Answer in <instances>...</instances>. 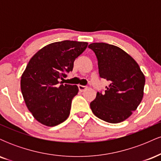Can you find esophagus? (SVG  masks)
Returning <instances> with one entry per match:
<instances>
[{"label": "esophagus", "instance_id": "1", "mask_svg": "<svg viewBox=\"0 0 161 161\" xmlns=\"http://www.w3.org/2000/svg\"><path fill=\"white\" fill-rule=\"evenodd\" d=\"M79 90L80 92H84L85 90L88 88V86H81V85H79Z\"/></svg>", "mask_w": 161, "mask_h": 161}]
</instances>
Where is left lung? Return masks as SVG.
<instances>
[{
	"instance_id": "obj_1",
	"label": "left lung",
	"mask_w": 161,
	"mask_h": 161,
	"mask_svg": "<svg viewBox=\"0 0 161 161\" xmlns=\"http://www.w3.org/2000/svg\"><path fill=\"white\" fill-rule=\"evenodd\" d=\"M88 47L97 59L100 77L109 82L104 93L97 92L90 108L97 117L108 123L124 121L141 103L145 75L136 60L116 46L92 43Z\"/></svg>"
}]
</instances>
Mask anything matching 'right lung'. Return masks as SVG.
Listing matches in <instances>:
<instances>
[{
  "instance_id": "obj_1",
  "label": "right lung",
  "mask_w": 161,
  "mask_h": 161,
  "mask_svg": "<svg viewBox=\"0 0 161 161\" xmlns=\"http://www.w3.org/2000/svg\"><path fill=\"white\" fill-rule=\"evenodd\" d=\"M87 46V42L75 41L54 42L29 60L21 77V91L29 110L42 124L55 126L69 116L72 100L79 88L59 80L73 70L75 58Z\"/></svg>"
}]
</instances>
